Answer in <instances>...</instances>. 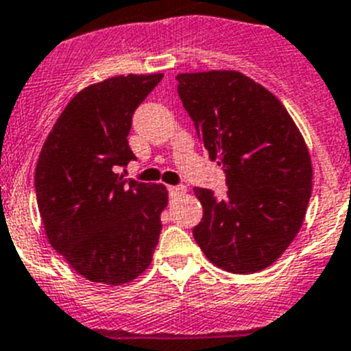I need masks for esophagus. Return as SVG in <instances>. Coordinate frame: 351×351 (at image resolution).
<instances>
[{
	"label": "esophagus",
	"mask_w": 351,
	"mask_h": 351,
	"mask_svg": "<svg viewBox=\"0 0 351 351\" xmlns=\"http://www.w3.org/2000/svg\"><path fill=\"white\" fill-rule=\"evenodd\" d=\"M169 193L172 198H178L181 197V195H184L186 188L184 186H169Z\"/></svg>",
	"instance_id": "esophagus-1"
}]
</instances>
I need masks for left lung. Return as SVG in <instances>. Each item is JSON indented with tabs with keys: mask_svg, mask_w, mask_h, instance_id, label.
<instances>
[{
	"mask_svg": "<svg viewBox=\"0 0 351 351\" xmlns=\"http://www.w3.org/2000/svg\"><path fill=\"white\" fill-rule=\"evenodd\" d=\"M176 78L182 106L228 184L223 198L195 188L204 217L193 237L217 268L261 271L303 226L313 178L306 143L284 104L239 71Z\"/></svg>",
	"mask_w": 351,
	"mask_h": 351,
	"instance_id": "left-lung-1",
	"label": "left lung"
}]
</instances>
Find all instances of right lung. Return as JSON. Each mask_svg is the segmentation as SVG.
I'll return each instance as SVG.
<instances>
[{
	"mask_svg": "<svg viewBox=\"0 0 351 351\" xmlns=\"http://www.w3.org/2000/svg\"><path fill=\"white\" fill-rule=\"evenodd\" d=\"M162 78L121 75L88 85L41 147L34 188L45 233L90 282L128 284L151 265L158 243L169 191L127 181L114 169L136 158L127 141L132 114Z\"/></svg>",
	"mask_w": 351,
	"mask_h": 351,
	"instance_id": "1",
	"label": "right lung"
}]
</instances>
